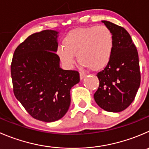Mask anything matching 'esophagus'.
Listing matches in <instances>:
<instances>
[{
  "instance_id": "34e87169",
  "label": "esophagus",
  "mask_w": 149,
  "mask_h": 149,
  "mask_svg": "<svg viewBox=\"0 0 149 149\" xmlns=\"http://www.w3.org/2000/svg\"><path fill=\"white\" fill-rule=\"evenodd\" d=\"M86 73H84V72H83V71H81L80 72V79H83L85 77V76H86Z\"/></svg>"
}]
</instances>
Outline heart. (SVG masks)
<instances>
[{"instance_id": "1", "label": "heart", "mask_w": 149, "mask_h": 149, "mask_svg": "<svg viewBox=\"0 0 149 149\" xmlns=\"http://www.w3.org/2000/svg\"><path fill=\"white\" fill-rule=\"evenodd\" d=\"M57 50L60 61L71 67L77 56L81 65L93 71L102 70L109 63L113 49V36L105 25L78 27L69 31Z\"/></svg>"}]
</instances>
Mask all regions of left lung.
Here are the masks:
<instances>
[{"label": "left lung", "mask_w": 149, "mask_h": 149, "mask_svg": "<svg viewBox=\"0 0 149 149\" xmlns=\"http://www.w3.org/2000/svg\"><path fill=\"white\" fill-rule=\"evenodd\" d=\"M102 22L113 33V49L108 64L97 73L100 83L94 98L105 111L120 112L132 103L140 86L138 53L124 27L111 22Z\"/></svg>", "instance_id": "obj_1"}]
</instances>
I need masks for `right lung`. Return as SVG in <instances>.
Returning <instances> with one entry per match:
<instances>
[{"instance_id":"right-lung-1","label":"right lung","mask_w":149,"mask_h":149,"mask_svg":"<svg viewBox=\"0 0 149 149\" xmlns=\"http://www.w3.org/2000/svg\"><path fill=\"white\" fill-rule=\"evenodd\" d=\"M57 33L46 30L28 36L17 47L11 64L16 98L32 117L45 122L67 113L70 89L80 81L77 70L60 68Z\"/></svg>"}]
</instances>
